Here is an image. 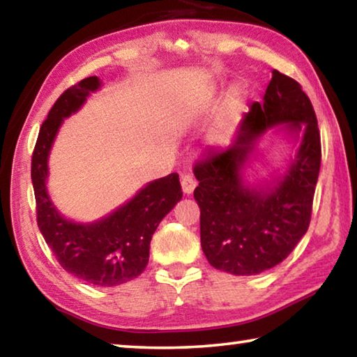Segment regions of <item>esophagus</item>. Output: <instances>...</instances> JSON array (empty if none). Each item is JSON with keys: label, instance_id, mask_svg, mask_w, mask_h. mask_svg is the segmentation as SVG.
Returning <instances> with one entry per match:
<instances>
[{"label": "esophagus", "instance_id": "1", "mask_svg": "<svg viewBox=\"0 0 357 357\" xmlns=\"http://www.w3.org/2000/svg\"><path fill=\"white\" fill-rule=\"evenodd\" d=\"M181 185H183V192L185 195H190V193L195 190L197 181L193 179L190 174H183V176H181Z\"/></svg>", "mask_w": 357, "mask_h": 357}]
</instances>
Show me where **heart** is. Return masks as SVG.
Listing matches in <instances>:
<instances>
[{
  "label": "heart",
  "instance_id": "heart-1",
  "mask_svg": "<svg viewBox=\"0 0 357 357\" xmlns=\"http://www.w3.org/2000/svg\"><path fill=\"white\" fill-rule=\"evenodd\" d=\"M245 100V91L239 84H234V86L229 88L227 94V107L229 110L234 112L244 104ZM231 143V129L228 126H222V128L213 130L208 137V146L214 151L225 149L228 144Z\"/></svg>",
  "mask_w": 357,
  "mask_h": 357
}]
</instances>
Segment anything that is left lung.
Here are the masks:
<instances>
[{"label": "left lung", "mask_w": 357, "mask_h": 357, "mask_svg": "<svg viewBox=\"0 0 357 357\" xmlns=\"http://www.w3.org/2000/svg\"><path fill=\"white\" fill-rule=\"evenodd\" d=\"M273 128L286 135L294 153L282 172L258 180L252 168L261 155L257 144ZM319 164L312 102L298 82L273 70L263 102L252 105L234 143L193 170L209 264L233 275H255L282 263L309 229Z\"/></svg>", "instance_id": "8db88e82"}]
</instances>
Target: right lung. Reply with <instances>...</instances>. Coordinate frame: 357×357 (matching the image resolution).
<instances>
[{"label": "right lung", "instance_id": "add662e5", "mask_svg": "<svg viewBox=\"0 0 357 357\" xmlns=\"http://www.w3.org/2000/svg\"><path fill=\"white\" fill-rule=\"evenodd\" d=\"M88 77L59 96L39 130L33 153L31 181L38 225L59 264L77 279L98 287H116L140 275L149 259V244L160 220L183 198L179 176L168 174L144 184L134 197L93 222L68 219L48 193V157L64 119L75 114L102 88Z\"/></svg>", "mask_w": 357, "mask_h": 357}]
</instances>
